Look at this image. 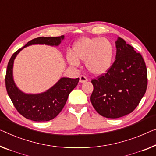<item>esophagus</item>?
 I'll return each instance as SVG.
<instances>
[{
    "instance_id": "1",
    "label": "esophagus",
    "mask_w": 156,
    "mask_h": 156,
    "mask_svg": "<svg viewBox=\"0 0 156 156\" xmlns=\"http://www.w3.org/2000/svg\"><path fill=\"white\" fill-rule=\"evenodd\" d=\"M88 80V79L87 78V77L85 76H80V83H85L87 82V81Z\"/></svg>"
}]
</instances>
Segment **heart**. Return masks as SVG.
Segmentation results:
<instances>
[{
  "instance_id": "obj_1",
  "label": "heart",
  "mask_w": 156,
  "mask_h": 156,
  "mask_svg": "<svg viewBox=\"0 0 156 156\" xmlns=\"http://www.w3.org/2000/svg\"><path fill=\"white\" fill-rule=\"evenodd\" d=\"M113 58V45L105 38H81L73 44L72 55H67L71 65L77 66L78 61L85 62L87 70L95 76L106 73L111 69Z\"/></svg>"
}]
</instances>
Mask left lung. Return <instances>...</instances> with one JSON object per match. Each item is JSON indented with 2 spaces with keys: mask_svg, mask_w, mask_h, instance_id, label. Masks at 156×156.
<instances>
[{
  "mask_svg": "<svg viewBox=\"0 0 156 156\" xmlns=\"http://www.w3.org/2000/svg\"><path fill=\"white\" fill-rule=\"evenodd\" d=\"M115 43V60L111 69L91 81L93 107L108 118L132 113L144 95L148 83L147 69L140 53L121 38Z\"/></svg>",
  "mask_w": 156,
  "mask_h": 156,
  "instance_id": "left-lung-1",
  "label": "left lung"
}]
</instances>
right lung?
Listing matches in <instances>:
<instances>
[{
	"label": "right lung",
	"instance_id": "obj_1",
	"mask_svg": "<svg viewBox=\"0 0 156 156\" xmlns=\"http://www.w3.org/2000/svg\"><path fill=\"white\" fill-rule=\"evenodd\" d=\"M64 36L58 37H38L19 49L12 55L7 67L5 87L14 106L22 116L36 122L48 121L55 118L63 109L70 92L78 85L79 78H62L46 91L38 94H27L20 91L12 78V67L15 58L23 48L34 44L59 45Z\"/></svg>",
	"mask_w": 156,
	"mask_h": 156
}]
</instances>
